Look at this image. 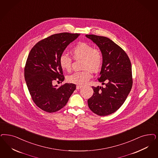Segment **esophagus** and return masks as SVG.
<instances>
[{"instance_id": "esophagus-1", "label": "esophagus", "mask_w": 158, "mask_h": 158, "mask_svg": "<svg viewBox=\"0 0 158 158\" xmlns=\"http://www.w3.org/2000/svg\"><path fill=\"white\" fill-rule=\"evenodd\" d=\"M82 87V86H80V85H77V86H76V89H77V90H79V89H81Z\"/></svg>"}]
</instances>
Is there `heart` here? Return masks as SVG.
Masks as SVG:
<instances>
[{
    "mask_svg": "<svg viewBox=\"0 0 158 158\" xmlns=\"http://www.w3.org/2000/svg\"><path fill=\"white\" fill-rule=\"evenodd\" d=\"M71 53L75 60H82V69L67 77L68 82L77 85H83L92 77V73L98 72L103 64V55L98 48H94L92 45L86 43H79L72 49ZM72 60L66 55L62 54L59 59L60 68L64 71L72 69Z\"/></svg>",
    "mask_w": 158,
    "mask_h": 158,
    "instance_id": "1",
    "label": "heart"
}]
</instances>
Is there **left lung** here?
Segmentation results:
<instances>
[{
	"instance_id": "left-lung-1",
	"label": "left lung",
	"mask_w": 158,
	"mask_h": 158,
	"mask_svg": "<svg viewBox=\"0 0 158 158\" xmlns=\"http://www.w3.org/2000/svg\"><path fill=\"white\" fill-rule=\"evenodd\" d=\"M96 44L103 55L98 82L103 86H92L93 94L87 100L89 109L100 116L115 112L124 103L132 86L130 60L125 51L110 38L86 35Z\"/></svg>"
}]
</instances>
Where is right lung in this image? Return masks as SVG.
Instances as JSON below:
<instances>
[{
    "instance_id": "obj_1",
    "label": "right lung",
    "mask_w": 158,
    "mask_h": 158,
    "mask_svg": "<svg viewBox=\"0 0 158 158\" xmlns=\"http://www.w3.org/2000/svg\"><path fill=\"white\" fill-rule=\"evenodd\" d=\"M79 34H55L40 41L31 49L24 68V77L33 102L40 109L54 113L65 106L76 89L73 83L61 86L53 85L55 81L63 82L60 56Z\"/></svg>"
}]
</instances>
